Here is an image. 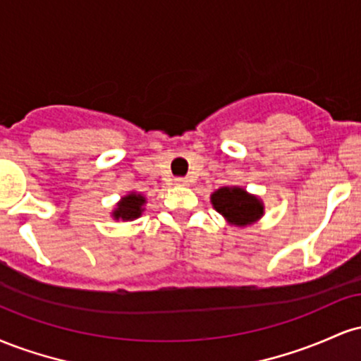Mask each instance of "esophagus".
I'll list each match as a JSON object with an SVG mask.
<instances>
[{
	"label": "esophagus",
	"instance_id": "esophagus-1",
	"mask_svg": "<svg viewBox=\"0 0 361 361\" xmlns=\"http://www.w3.org/2000/svg\"><path fill=\"white\" fill-rule=\"evenodd\" d=\"M175 185H178V186H186V185H188V180H186V178H176Z\"/></svg>",
	"mask_w": 361,
	"mask_h": 361
}]
</instances>
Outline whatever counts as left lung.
I'll return each mask as SVG.
<instances>
[{
    "mask_svg": "<svg viewBox=\"0 0 361 361\" xmlns=\"http://www.w3.org/2000/svg\"><path fill=\"white\" fill-rule=\"evenodd\" d=\"M214 209L233 226H250L261 219L264 207L255 195L239 186H222L210 195Z\"/></svg>",
    "mask_w": 361,
    "mask_h": 361,
    "instance_id": "left-lung-1",
    "label": "left lung"
}]
</instances>
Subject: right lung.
<instances>
[{
    "instance_id": "add662e5",
    "label": "right lung",
    "mask_w": 361,
    "mask_h": 361,
    "mask_svg": "<svg viewBox=\"0 0 361 361\" xmlns=\"http://www.w3.org/2000/svg\"><path fill=\"white\" fill-rule=\"evenodd\" d=\"M144 205H146V197L132 192L122 197V200L117 204V209L111 212V217L115 221H134V219L142 215Z\"/></svg>"
}]
</instances>
